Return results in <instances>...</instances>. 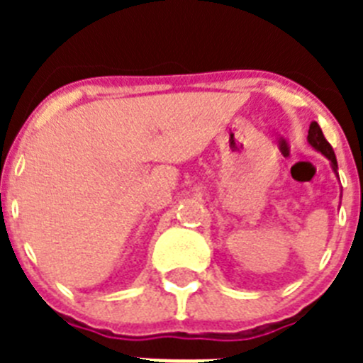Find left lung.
Returning a JSON list of instances; mask_svg holds the SVG:
<instances>
[{
  "instance_id": "obj_1",
  "label": "left lung",
  "mask_w": 363,
  "mask_h": 363,
  "mask_svg": "<svg viewBox=\"0 0 363 363\" xmlns=\"http://www.w3.org/2000/svg\"><path fill=\"white\" fill-rule=\"evenodd\" d=\"M307 140H309V143L314 147V149L320 150L323 156H327V158L331 160L333 169L336 171V169H338V163H336L335 150H333L331 143L325 140V136H323L322 129H320V125L316 123V121H313V123L309 125V134H307Z\"/></svg>"
}]
</instances>
